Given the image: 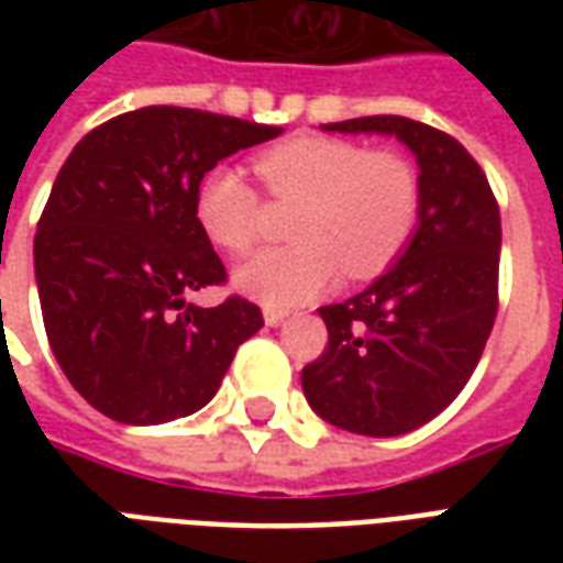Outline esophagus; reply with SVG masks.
<instances>
[{
    "mask_svg": "<svg viewBox=\"0 0 563 563\" xmlns=\"http://www.w3.org/2000/svg\"><path fill=\"white\" fill-rule=\"evenodd\" d=\"M289 319V310H277V307H265V325L271 329H280L283 322Z\"/></svg>",
    "mask_w": 563,
    "mask_h": 563,
    "instance_id": "obj_1",
    "label": "esophagus"
}]
</instances>
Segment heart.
Listing matches in <instances>:
<instances>
[{
    "instance_id": "1",
    "label": "heart",
    "mask_w": 563,
    "mask_h": 563,
    "mask_svg": "<svg viewBox=\"0 0 563 563\" xmlns=\"http://www.w3.org/2000/svg\"><path fill=\"white\" fill-rule=\"evenodd\" d=\"M258 177L292 201L295 244L262 250L234 268V286L265 307L305 305L325 292L338 268L353 280L377 277L401 256L419 222V172L398 150L301 135L265 150ZM258 192L234 168H213L196 196V220L210 244L246 253L258 234Z\"/></svg>"
}]
</instances>
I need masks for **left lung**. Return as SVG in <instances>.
Masks as SVG:
<instances>
[{
    "label": "left lung",
    "mask_w": 563,
    "mask_h": 563,
    "mask_svg": "<svg viewBox=\"0 0 563 563\" xmlns=\"http://www.w3.org/2000/svg\"><path fill=\"white\" fill-rule=\"evenodd\" d=\"M391 135L419 165V222L398 262L343 305L319 307L329 346L301 371L313 413L343 431L398 437L459 398L497 317L500 210L459 141L395 114L325 123Z\"/></svg>",
    "instance_id": "left-lung-1"
}]
</instances>
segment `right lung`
Wrapping results in <instances>:
<instances>
[{
    "label": "right lung",
    "mask_w": 563,
    "mask_h": 563,
    "mask_svg": "<svg viewBox=\"0 0 563 563\" xmlns=\"http://www.w3.org/2000/svg\"><path fill=\"white\" fill-rule=\"evenodd\" d=\"M280 132L150 104L92 129L59 168L32 250L44 331L68 383L108 419L196 413L265 325L238 295L217 307L186 295L225 283L196 220L205 174Z\"/></svg>",
    "instance_id": "1"
}]
</instances>
